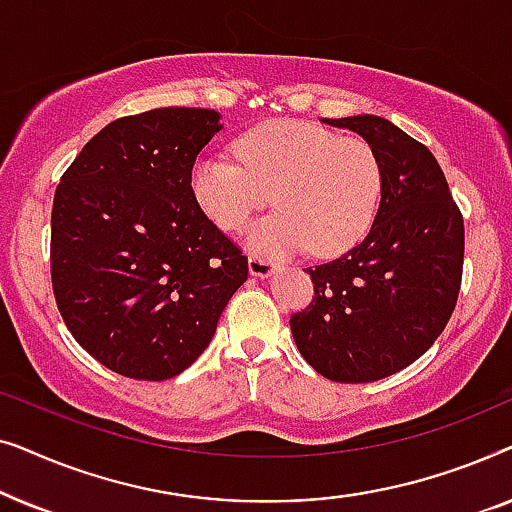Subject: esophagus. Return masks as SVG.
I'll return each mask as SVG.
<instances>
[{"label": "esophagus", "instance_id": "obj_1", "mask_svg": "<svg viewBox=\"0 0 512 512\" xmlns=\"http://www.w3.org/2000/svg\"><path fill=\"white\" fill-rule=\"evenodd\" d=\"M275 268H277V265L268 261V258L256 256V254L249 256V272L254 277H268V275H272V272H275Z\"/></svg>", "mask_w": 512, "mask_h": 512}]
</instances>
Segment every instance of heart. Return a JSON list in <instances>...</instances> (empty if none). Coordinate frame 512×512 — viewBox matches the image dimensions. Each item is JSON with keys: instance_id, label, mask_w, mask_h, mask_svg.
Segmentation results:
<instances>
[{"instance_id": "heart-1", "label": "heart", "mask_w": 512, "mask_h": 512, "mask_svg": "<svg viewBox=\"0 0 512 512\" xmlns=\"http://www.w3.org/2000/svg\"><path fill=\"white\" fill-rule=\"evenodd\" d=\"M191 191L216 228L240 233L275 200L279 212L251 228V247L314 256L352 249L373 226L382 200V163L359 137L303 121H272L235 142V156L195 160Z\"/></svg>"}]
</instances>
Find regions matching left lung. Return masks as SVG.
Segmentation results:
<instances>
[{"instance_id": "8db88e82", "label": "left lung", "mask_w": 512, "mask_h": 512, "mask_svg": "<svg viewBox=\"0 0 512 512\" xmlns=\"http://www.w3.org/2000/svg\"><path fill=\"white\" fill-rule=\"evenodd\" d=\"M352 130L382 163V200L366 240L307 268L312 303L291 317L298 352L333 382L394 375L450 321L464 270V216L438 160L380 116L321 118Z\"/></svg>"}]
</instances>
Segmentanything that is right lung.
<instances>
[{
  "label": "right lung",
  "instance_id": "add662e5",
  "mask_svg": "<svg viewBox=\"0 0 512 512\" xmlns=\"http://www.w3.org/2000/svg\"><path fill=\"white\" fill-rule=\"evenodd\" d=\"M214 109L123 116L83 146L55 188L51 282L74 340L132 380L184 373L249 275L247 256L191 191Z\"/></svg>",
  "mask_w": 512,
  "mask_h": 512
}]
</instances>
